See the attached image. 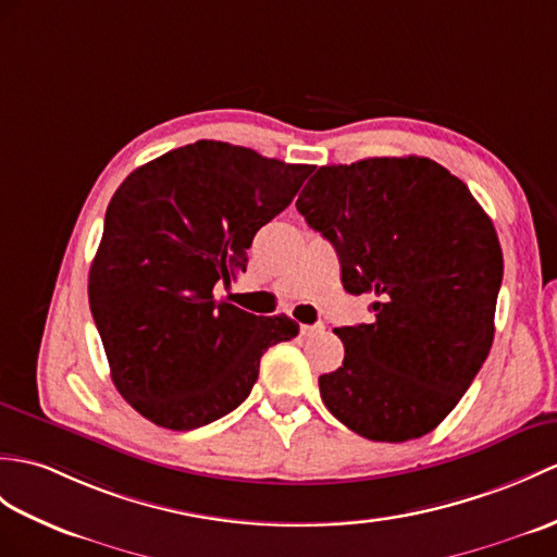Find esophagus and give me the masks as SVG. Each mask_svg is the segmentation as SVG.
<instances>
[{"instance_id":"esophagus-1","label":"esophagus","mask_w":557,"mask_h":557,"mask_svg":"<svg viewBox=\"0 0 557 557\" xmlns=\"http://www.w3.org/2000/svg\"><path fill=\"white\" fill-rule=\"evenodd\" d=\"M322 330H325V325H322V322H315V325H301L304 337H310V334H320Z\"/></svg>"}]
</instances>
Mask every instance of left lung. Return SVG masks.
I'll use <instances>...</instances> for the list:
<instances>
[{"mask_svg": "<svg viewBox=\"0 0 557 557\" xmlns=\"http://www.w3.org/2000/svg\"><path fill=\"white\" fill-rule=\"evenodd\" d=\"M296 209L337 251L344 289L374 296L370 325L334 330L344 363L318 380L327 410L370 442L430 434L494 344V223L462 180L424 157L322 165Z\"/></svg>", "mask_w": 557, "mask_h": 557, "instance_id": "8db88e82", "label": "left lung"}]
</instances>
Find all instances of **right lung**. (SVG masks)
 Here are the masks:
<instances>
[{
    "instance_id": "obj_1",
    "label": "right lung",
    "mask_w": 557,
    "mask_h": 557,
    "mask_svg": "<svg viewBox=\"0 0 557 557\" xmlns=\"http://www.w3.org/2000/svg\"><path fill=\"white\" fill-rule=\"evenodd\" d=\"M313 165L199 139L139 165L115 189L89 268V308L115 389L139 416L187 432L251 394L261 356L299 325L215 299L247 270L256 232Z\"/></svg>"
}]
</instances>
